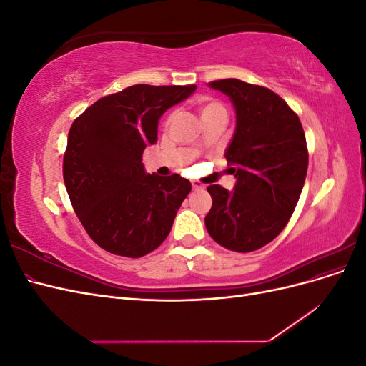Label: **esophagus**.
I'll use <instances>...</instances> for the list:
<instances>
[{"mask_svg":"<svg viewBox=\"0 0 366 366\" xmlns=\"http://www.w3.org/2000/svg\"><path fill=\"white\" fill-rule=\"evenodd\" d=\"M192 187H194V189H203V187H204V184H203L202 182H198V180H194V182H192Z\"/></svg>","mask_w":366,"mask_h":366,"instance_id":"34e87169","label":"esophagus"}]
</instances>
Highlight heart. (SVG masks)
Masks as SVG:
<instances>
[{
  "mask_svg": "<svg viewBox=\"0 0 366 366\" xmlns=\"http://www.w3.org/2000/svg\"><path fill=\"white\" fill-rule=\"evenodd\" d=\"M200 112H202V117H207L210 114H215V113H219V112H226L224 105L218 102V101H210V99H206V101H203L200 104ZM168 124V122H166Z\"/></svg>",
  "mask_w": 366,
  "mask_h": 366,
  "instance_id": "obj_1",
  "label": "heart"
}]
</instances>
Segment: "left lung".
Listing matches in <instances>:
<instances>
[{
    "mask_svg": "<svg viewBox=\"0 0 366 366\" xmlns=\"http://www.w3.org/2000/svg\"><path fill=\"white\" fill-rule=\"evenodd\" d=\"M209 85L230 97L237 129L226 151L235 164V189L207 186L204 218L219 246L247 253L269 244L289 223L302 192L308 149L301 120L281 96L261 85L219 79Z\"/></svg>",
    "mask_w": 366,
    "mask_h": 366,
    "instance_id": "left-lung-1",
    "label": "left lung"
}]
</instances>
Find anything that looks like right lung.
Returning a JSON list of instances; mask_svg holds the SVG:
<instances>
[{
    "label": "right lung",
    "mask_w": 366,
    "mask_h": 366,
    "mask_svg": "<svg viewBox=\"0 0 366 366\" xmlns=\"http://www.w3.org/2000/svg\"><path fill=\"white\" fill-rule=\"evenodd\" d=\"M195 88L132 85L101 97L74 119L64 152V183L99 247L140 258L169 235L192 184L179 174H145L142 156L157 140L160 116Z\"/></svg>",
    "instance_id": "add662e5"
}]
</instances>
